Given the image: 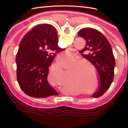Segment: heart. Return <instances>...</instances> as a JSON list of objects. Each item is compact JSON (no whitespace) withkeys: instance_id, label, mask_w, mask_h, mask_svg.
Wrapping results in <instances>:
<instances>
[{"instance_id":"1","label":"heart","mask_w":128,"mask_h":128,"mask_svg":"<svg viewBox=\"0 0 128 128\" xmlns=\"http://www.w3.org/2000/svg\"><path fill=\"white\" fill-rule=\"evenodd\" d=\"M74 56L72 52L66 51L59 54L58 59L59 65L63 70L69 69V81L70 87L76 86L81 88L88 85L90 83L93 82L94 78L97 80V75L94 66L88 62L85 61H80L78 58H72L68 61L62 62V60L70 59ZM90 67L93 71V74ZM94 77H93V75Z\"/></svg>"}]
</instances>
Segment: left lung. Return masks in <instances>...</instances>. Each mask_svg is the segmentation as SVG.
I'll list each match as a JSON object with an SVG mask.
<instances>
[{"label":"left lung","mask_w":128,"mask_h":128,"mask_svg":"<svg viewBox=\"0 0 128 128\" xmlns=\"http://www.w3.org/2000/svg\"><path fill=\"white\" fill-rule=\"evenodd\" d=\"M78 35L86 41L85 48L81 51L88 54H82V56L94 66L99 76V89L92 96H100L113 80L116 62L112 47L106 37L96 29L83 28L78 31Z\"/></svg>","instance_id":"obj_1"}]
</instances>
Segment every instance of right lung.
Wrapping results in <instances>:
<instances>
[{
  "label": "right lung",
  "mask_w": 128,
  "mask_h": 128,
  "mask_svg": "<svg viewBox=\"0 0 128 128\" xmlns=\"http://www.w3.org/2000/svg\"><path fill=\"white\" fill-rule=\"evenodd\" d=\"M58 34L52 25L36 26L24 36L16 56V75L20 88L28 96L46 98L57 95L47 81L49 67L56 53L64 50L58 46Z\"/></svg>",
  "instance_id": "obj_1"
}]
</instances>
